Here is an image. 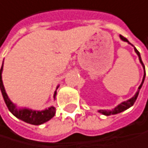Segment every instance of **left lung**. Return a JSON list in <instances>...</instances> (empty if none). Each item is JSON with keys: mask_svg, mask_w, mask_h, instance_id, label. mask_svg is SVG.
<instances>
[{"mask_svg": "<svg viewBox=\"0 0 148 148\" xmlns=\"http://www.w3.org/2000/svg\"><path fill=\"white\" fill-rule=\"evenodd\" d=\"M120 37H121V39L123 40V41L129 42L128 40H127L125 37H123V35H120ZM134 49H135V51H136V53L138 54V58H139V61H140V63L142 64V66H143V67H144V69H145V66H144L143 62H142V60H141V58H140V54H139V52L138 51V49H137L136 48H134ZM145 75H146V71H145V75H144V77H143V81H142V82H141V84H140V86L138 87V90L137 91V93L135 94V96L133 97V98H132V99H129V100H127V101H124V102L121 103V104L119 105L118 106H116L115 108H114V109H113V110H111V111L99 110V113H101V114H105V115H112V114H116L121 113V112H123V111H124V110L128 109L129 107H130L132 106H133V104L135 103V101H136V99H137V98H138V96L139 90L141 89L142 84H143V82H144V80H145Z\"/></svg>", "mask_w": 148, "mask_h": 148, "instance_id": "obj_1", "label": "left lung"}]
</instances>
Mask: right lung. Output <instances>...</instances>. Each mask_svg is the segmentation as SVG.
<instances>
[{
	"instance_id": "right-lung-1",
	"label": "right lung",
	"mask_w": 148,
	"mask_h": 148,
	"mask_svg": "<svg viewBox=\"0 0 148 148\" xmlns=\"http://www.w3.org/2000/svg\"><path fill=\"white\" fill-rule=\"evenodd\" d=\"M1 72H2V66L0 70V89L2 94V97L4 99L5 104H6L7 107L9 108V110L16 117L20 119V120L30 123V124H34V125H40L46 122H48L49 120H50L56 113V108L54 106H50L49 109H46L44 111H33L30 109H16L15 105L10 100V99L8 98V96L6 94V91H5L3 83H2V80H1ZM57 92H55L54 94V98L56 96Z\"/></svg>"
}]
</instances>
